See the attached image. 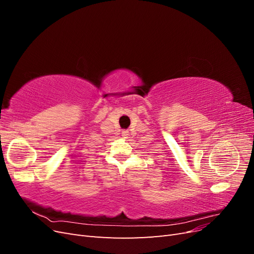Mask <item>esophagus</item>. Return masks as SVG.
Masks as SVG:
<instances>
[{
	"instance_id": "obj_1",
	"label": "esophagus",
	"mask_w": 254,
	"mask_h": 254,
	"mask_svg": "<svg viewBox=\"0 0 254 254\" xmlns=\"http://www.w3.org/2000/svg\"><path fill=\"white\" fill-rule=\"evenodd\" d=\"M128 135H129V132L127 131V130H124V131H122V136L124 137V139H127Z\"/></svg>"
}]
</instances>
